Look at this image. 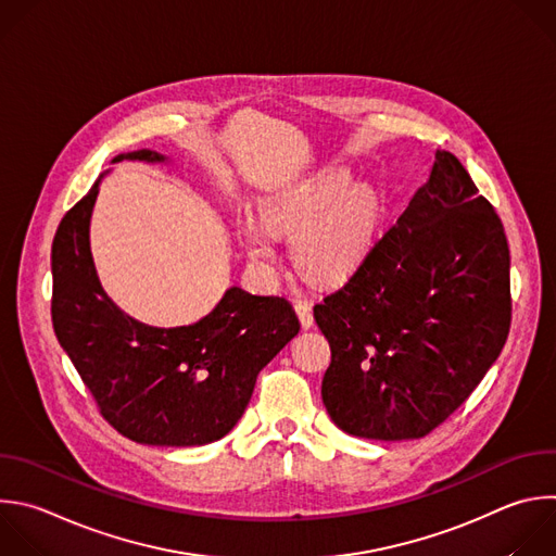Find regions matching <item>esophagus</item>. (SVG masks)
I'll return each mask as SVG.
<instances>
[{
  "label": "esophagus",
  "instance_id": "obj_1",
  "mask_svg": "<svg viewBox=\"0 0 556 556\" xmlns=\"http://www.w3.org/2000/svg\"><path fill=\"white\" fill-rule=\"evenodd\" d=\"M294 309H296V316L301 320V327L303 329H309L314 325V314H312V305L307 301H296L294 303Z\"/></svg>",
  "mask_w": 556,
  "mask_h": 556
}]
</instances>
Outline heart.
<instances>
[{
    "label": "heart",
    "instance_id": "obj_1",
    "mask_svg": "<svg viewBox=\"0 0 556 556\" xmlns=\"http://www.w3.org/2000/svg\"><path fill=\"white\" fill-rule=\"evenodd\" d=\"M264 216L273 231L292 238L294 262L307 277L338 281L371 242L380 199L368 182H351L346 169H331L299 192L264 201ZM238 233L255 266L275 264L277 242L262 223L244 216Z\"/></svg>",
    "mask_w": 556,
    "mask_h": 556
}]
</instances>
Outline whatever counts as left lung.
<instances>
[{
	"label": "left lung",
	"mask_w": 556,
	"mask_h": 556,
	"mask_svg": "<svg viewBox=\"0 0 556 556\" xmlns=\"http://www.w3.org/2000/svg\"><path fill=\"white\" fill-rule=\"evenodd\" d=\"M314 320L331 349L323 404L351 437L421 439L471 395L508 336L510 255L452 152L437 150L406 212Z\"/></svg>",
	"instance_id": "8db88e82"
}]
</instances>
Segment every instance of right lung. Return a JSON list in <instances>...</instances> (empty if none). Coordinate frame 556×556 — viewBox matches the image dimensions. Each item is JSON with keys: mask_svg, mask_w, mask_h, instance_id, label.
<instances>
[{"mask_svg": "<svg viewBox=\"0 0 556 556\" xmlns=\"http://www.w3.org/2000/svg\"><path fill=\"white\" fill-rule=\"evenodd\" d=\"M167 163L154 150L119 161ZM104 176V174H102ZM59 225L52 244V323L102 417L143 445H207L244 415L262 368L299 333L283 296L231 286L218 305L180 327H152L128 316L104 292L89 242L100 180Z\"/></svg>", "mask_w": 556, "mask_h": 556, "instance_id": "obj_1", "label": "right lung"}]
</instances>
